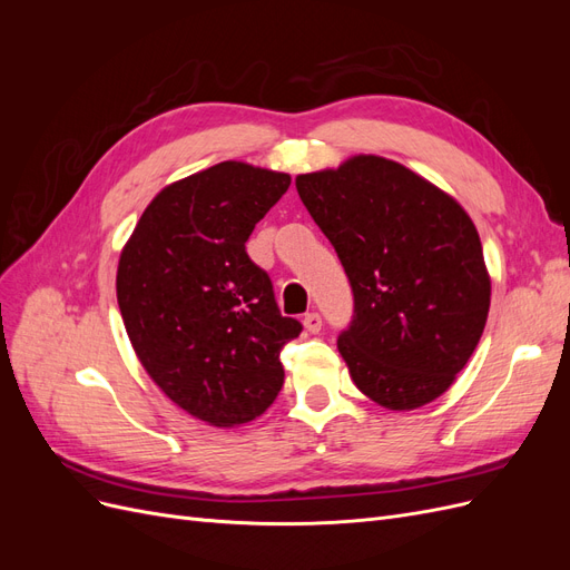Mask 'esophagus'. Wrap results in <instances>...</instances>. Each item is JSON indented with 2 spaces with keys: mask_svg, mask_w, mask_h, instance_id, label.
<instances>
[{
  "mask_svg": "<svg viewBox=\"0 0 570 570\" xmlns=\"http://www.w3.org/2000/svg\"><path fill=\"white\" fill-rule=\"evenodd\" d=\"M302 323L306 327V333H318L321 325H323V318H321L318 312H308V314H304Z\"/></svg>",
  "mask_w": 570,
  "mask_h": 570,
  "instance_id": "1",
  "label": "esophagus"
}]
</instances>
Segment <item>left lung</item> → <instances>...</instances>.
Segmentation results:
<instances>
[{"label":"left lung","instance_id":"obj_1","mask_svg":"<svg viewBox=\"0 0 570 570\" xmlns=\"http://www.w3.org/2000/svg\"><path fill=\"white\" fill-rule=\"evenodd\" d=\"M295 183L352 285L354 316L337 350L354 385L392 411L438 400L490 312L473 220L435 185L371 154Z\"/></svg>","mask_w":570,"mask_h":570}]
</instances>
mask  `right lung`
<instances>
[{
	"label": "right lung",
	"mask_w": 570,
	"mask_h": 570,
	"mask_svg": "<svg viewBox=\"0 0 570 570\" xmlns=\"http://www.w3.org/2000/svg\"><path fill=\"white\" fill-rule=\"evenodd\" d=\"M287 187V174L216 164L164 187L120 252L116 295L137 358L212 425L247 423L273 404L281 352L302 333L245 247Z\"/></svg>",
	"instance_id": "obj_1"
}]
</instances>
